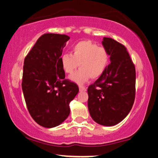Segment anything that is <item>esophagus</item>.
<instances>
[{"label":"esophagus","mask_w":158,"mask_h":158,"mask_svg":"<svg viewBox=\"0 0 158 158\" xmlns=\"http://www.w3.org/2000/svg\"><path fill=\"white\" fill-rule=\"evenodd\" d=\"M79 90L80 91H86V88L85 87V86H79Z\"/></svg>","instance_id":"obj_1"}]
</instances>
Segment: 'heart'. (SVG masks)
<instances>
[{
    "label": "heart",
    "instance_id": "obj_1",
    "mask_svg": "<svg viewBox=\"0 0 158 158\" xmlns=\"http://www.w3.org/2000/svg\"><path fill=\"white\" fill-rule=\"evenodd\" d=\"M110 54L104 47L98 46L90 41H81L74 44L71 54H64L60 58V64L63 71L72 74L77 68L80 69L70 79L79 84L88 79H98L107 68Z\"/></svg>",
    "mask_w": 158,
    "mask_h": 158
}]
</instances>
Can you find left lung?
<instances>
[{"label":"left lung","instance_id":"left-lung-1","mask_svg":"<svg viewBox=\"0 0 158 158\" xmlns=\"http://www.w3.org/2000/svg\"><path fill=\"white\" fill-rule=\"evenodd\" d=\"M111 63L104 74L89 86L88 108L91 117L99 124L112 126L120 123L130 112L135 98V66L125 46L104 37Z\"/></svg>","mask_w":158,"mask_h":158}]
</instances>
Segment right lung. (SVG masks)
Returning a JSON list of instances; mask_svg holds the SVG:
<instances>
[{
  "label": "right lung",
  "mask_w": 158,
  "mask_h": 158,
  "mask_svg": "<svg viewBox=\"0 0 158 158\" xmlns=\"http://www.w3.org/2000/svg\"><path fill=\"white\" fill-rule=\"evenodd\" d=\"M69 39L66 35H42L24 59L22 89L26 106L35 123L46 128L67 118L70 102L79 92L76 83L65 79L60 64Z\"/></svg>",
  "instance_id": "obj_1"
}]
</instances>
